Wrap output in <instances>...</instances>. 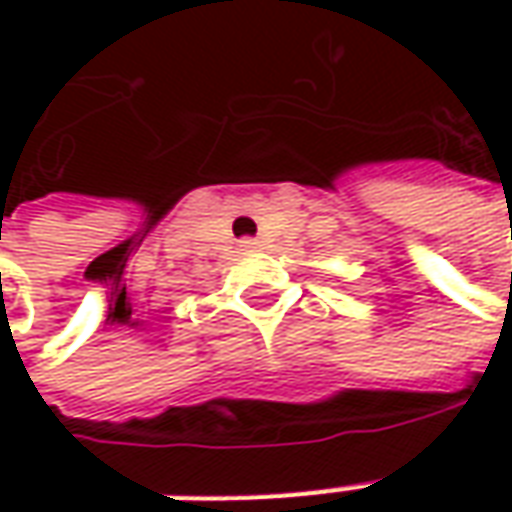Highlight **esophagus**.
Segmentation results:
<instances>
[{
	"mask_svg": "<svg viewBox=\"0 0 512 512\" xmlns=\"http://www.w3.org/2000/svg\"><path fill=\"white\" fill-rule=\"evenodd\" d=\"M242 247H245V250H250V247H256V239H242Z\"/></svg>",
	"mask_w": 512,
	"mask_h": 512,
	"instance_id": "obj_1",
	"label": "esophagus"
}]
</instances>
